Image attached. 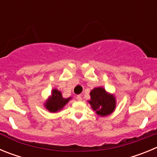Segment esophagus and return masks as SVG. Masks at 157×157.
<instances>
[{"instance_id": "34e87169", "label": "esophagus", "mask_w": 157, "mask_h": 157, "mask_svg": "<svg viewBox=\"0 0 157 157\" xmlns=\"http://www.w3.org/2000/svg\"><path fill=\"white\" fill-rule=\"evenodd\" d=\"M77 100L78 101H82V96L81 95H77Z\"/></svg>"}]
</instances>
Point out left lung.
<instances>
[{
	"label": "left lung",
	"instance_id": "left-lung-1",
	"mask_svg": "<svg viewBox=\"0 0 157 157\" xmlns=\"http://www.w3.org/2000/svg\"><path fill=\"white\" fill-rule=\"evenodd\" d=\"M90 97L91 100L89 102L99 116H108L114 111L116 107L114 97L107 94L105 89L101 87L94 88L90 92Z\"/></svg>",
	"mask_w": 157,
	"mask_h": 157
}]
</instances>
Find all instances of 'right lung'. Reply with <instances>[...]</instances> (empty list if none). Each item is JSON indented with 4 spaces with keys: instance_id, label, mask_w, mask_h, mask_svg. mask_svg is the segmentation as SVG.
I'll return each mask as SVG.
<instances>
[{
    "instance_id": "right-lung-1",
    "label": "right lung",
    "mask_w": 157,
    "mask_h": 157,
    "mask_svg": "<svg viewBox=\"0 0 157 157\" xmlns=\"http://www.w3.org/2000/svg\"><path fill=\"white\" fill-rule=\"evenodd\" d=\"M71 100V98H63L61 93L57 90H53L49 99L45 103V107L49 112H56L59 111Z\"/></svg>"
}]
</instances>
